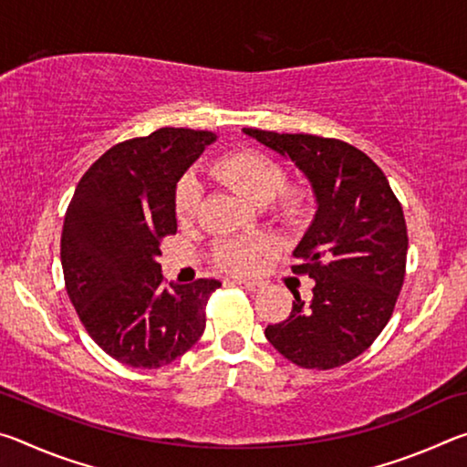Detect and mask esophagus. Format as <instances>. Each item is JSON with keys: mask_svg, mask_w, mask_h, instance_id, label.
Listing matches in <instances>:
<instances>
[{"mask_svg": "<svg viewBox=\"0 0 467 467\" xmlns=\"http://www.w3.org/2000/svg\"><path fill=\"white\" fill-rule=\"evenodd\" d=\"M233 284H239V286H243L244 290H249V292H257L259 288H262V284L253 282V280H241V278H236V280H233Z\"/></svg>", "mask_w": 467, "mask_h": 467, "instance_id": "obj_1", "label": "esophagus"}]
</instances>
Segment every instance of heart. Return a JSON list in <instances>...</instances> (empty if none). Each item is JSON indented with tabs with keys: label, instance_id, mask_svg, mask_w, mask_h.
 Instances as JSON below:
<instances>
[{
	"label": "heart",
	"instance_id": "heart-1",
	"mask_svg": "<svg viewBox=\"0 0 467 467\" xmlns=\"http://www.w3.org/2000/svg\"><path fill=\"white\" fill-rule=\"evenodd\" d=\"M214 172L218 179H223L226 185H231L236 193L243 195L244 200L265 205L274 197L275 212L282 218H296L305 212V197L296 192H283L286 183V175L274 158L259 154V152H233L214 164ZM202 189L200 181L195 175L187 172L181 177L175 189V214L181 223H189L195 216L197 205H200ZM274 251V243L265 236L251 241H224L216 247V262L228 272L234 274H251L257 270L262 257Z\"/></svg>",
	"mask_w": 467,
	"mask_h": 467
}]
</instances>
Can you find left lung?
Returning a JSON list of instances; mask_svg holds the SVG:
<instances>
[{"instance_id": "obj_1", "label": "left lung", "mask_w": 467, "mask_h": 467, "mask_svg": "<svg viewBox=\"0 0 467 467\" xmlns=\"http://www.w3.org/2000/svg\"><path fill=\"white\" fill-rule=\"evenodd\" d=\"M244 136L295 162L313 189V223L292 251L315 280L265 337L284 358L327 370L357 358L389 321L406 275L404 210L383 171L346 141L244 128Z\"/></svg>"}]
</instances>
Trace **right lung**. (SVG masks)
<instances>
[{
    "label": "right lung",
    "mask_w": 467,
    "mask_h": 467,
    "mask_svg": "<svg viewBox=\"0 0 467 467\" xmlns=\"http://www.w3.org/2000/svg\"><path fill=\"white\" fill-rule=\"evenodd\" d=\"M216 136L162 128L107 150L84 172L61 233L69 300L109 357L133 368H161L205 329L218 280L162 284L161 243L177 233L175 189Z\"/></svg>",
    "instance_id": "add662e5"
}]
</instances>
